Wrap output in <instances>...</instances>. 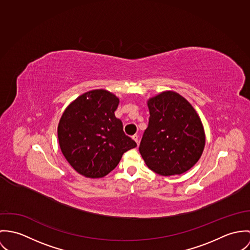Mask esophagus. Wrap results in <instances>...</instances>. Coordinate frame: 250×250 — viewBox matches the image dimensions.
I'll return each instance as SVG.
<instances>
[{
    "mask_svg": "<svg viewBox=\"0 0 250 250\" xmlns=\"http://www.w3.org/2000/svg\"><path fill=\"white\" fill-rule=\"evenodd\" d=\"M132 139H133V140H134V141H135V142H136V143H137V145H138V143H139L138 135H134V136H132Z\"/></svg>",
    "mask_w": 250,
    "mask_h": 250,
    "instance_id": "1",
    "label": "esophagus"
}]
</instances>
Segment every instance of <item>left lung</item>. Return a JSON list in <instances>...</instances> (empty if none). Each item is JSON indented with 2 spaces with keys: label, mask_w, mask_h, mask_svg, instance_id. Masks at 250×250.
<instances>
[{
  "label": "left lung",
  "mask_w": 250,
  "mask_h": 250,
  "mask_svg": "<svg viewBox=\"0 0 250 250\" xmlns=\"http://www.w3.org/2000/svg\"><path fill=\"white\" fill-rule=\"evenodd\" d=\"M147 107L148 125L139 146L146 166L164 176L189 170L205 146L204 128L194 107L172 91L150 98Z\"/></svg>",
  "instance_id": "obj_1"
}]
</instances>
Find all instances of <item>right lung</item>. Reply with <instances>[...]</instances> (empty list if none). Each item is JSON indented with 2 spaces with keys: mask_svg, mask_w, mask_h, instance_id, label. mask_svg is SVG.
Wrapping results in <instances>:
<instances>
[{
  "mask_svg": "<svg viewBox=\"0 0 250 250\" xmlns=\"http://www.w3.org/2000/svg\"><path fill=\"white\" fill-rule=\"evenodd\" d=\"M119 99L97 89L86 92L63 112L57 127L61 151L80 174L104 177L119 164L123 154L136 143L123 130L115 117Z\"/></svg>",
  "mask_w": 250,
  "mask_h": 250,
  "instance_id": "add662e5",
  "label": "right lung"
}]
</instances>
